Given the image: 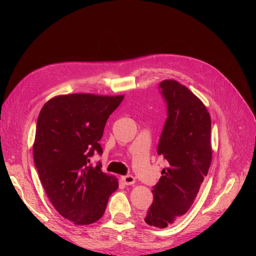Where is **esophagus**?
Segmentation results:
<instances>
[{"instance_id":"1","label":"esophagus","mask_w":256,"mask_h":256,"mask_svg":"<svg viewBox=\"0 0 256 256\" xmlns=\"http://www.w3.org/2000/svg\"><path fill=\"white\" fill-rule=\"evenodd\" d=\"M122 180L124 184L129 186V184H134L136 182V178L131 175H127V176H122Z\"/></svg>"}]
</instances>
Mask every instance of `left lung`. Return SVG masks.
I'll return each instance as SVG.
<instances>
[{"instance_id": "1", "label": "left lung", "mask_w": 256, "mask_h": 256, "mask_svg": "<svg viewBox=\"0 0 256 256\" xmlns=\"http://www.w3.org/2000/svg\"><path fill=\"white\" fill-rule=\"evenodd\" d=\"M168 109L158 154L168 161L152 187L154 200L145 214L150 226L164 228L189 210L212 162V120L206 106L175 80L159 84Z\"/></svg>"}]
</instances>
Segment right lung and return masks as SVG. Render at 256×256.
I'll use <instances>...</instances> for the list:
<instances>
[{
	"instance_id": "add662e5",
	"label": "right lung",
	"mask_w": 256,
	"mask_h": 256,
	"mask_svg": "<svg viewBox=\"0 0 256 256\" xmlns=\"http://www.w3.org/2000/svg\"><path fill=\"white\" fill-rule=\"evenodd\" d=\"M124 96L60 95L46 102L38 115L34 164L50 202L76 226L98 221L118 188L114 176L90 157L102 154L99 144L109 116Z\"/></svg>"
}]
</instances>
